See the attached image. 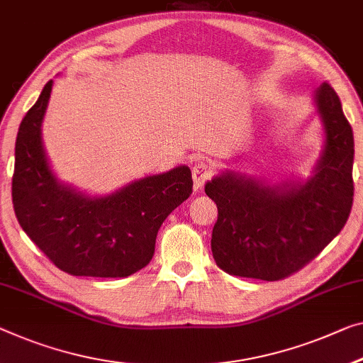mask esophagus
I'll return each instance as SVG.
<instances>
[{
    "mask_svg": "<svg viewBox=\"0 0 363 363\" xmlns=\"http://www.w3.org/2000/svg\"><path fill=\"white\" fill-rule=\"evenodd\" d=\"M211 175H213V169L208 162L201 160V162L194 164L193 167V180H194V188L201 189L204 185V182H208Z\"/></svg>",
    "mask_w": 363,
    "mask_h": 363,
    "instance_id": "obj_1",
    "label": "esophagus"
}]
</instances>
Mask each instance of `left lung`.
I'll return each instance as SVG.
<instances>
[{"instance_id":"1","label":"left lung","mask_w":363,"mask_h":363,"mask_svg":"<svg viewBox=\"0 0 363 363\" xmlns=\"http://www.w3.org/2000/svg\"><path fill=\"white\" fill-rule=\"evenodd\" d=\"M316 107L326 143L305 183L264 186L222 174L204 191L217 204L211 248L232 276L281 281L302 269L342 230L354 199V135L334 89L323 82Z\"/></svg>"}]
</instances>
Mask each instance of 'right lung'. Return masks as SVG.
<instances>
[{
    "label": "right lung",
    "instance_id": "obj_1",
    "mask_svg": "<svg viewBox=\"0 0 363 363\" xmlns=\"http://www.w3.org/2000/svg\"><path fill=\"white\" fill-rule=\"evenodd\" d=\"M53 81L21 121L16 138L13 204L19 224L43 255L71 276L126 277L149 264L162 222L193 191L191 170L175 167L108 196L61 185L42 144Z\"/></svg>",
    "mask_w": 363,
    "mask_h": 363
}]
</instances>
